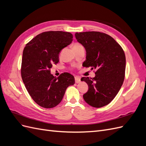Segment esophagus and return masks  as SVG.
Wrapping results in <instances>:
<instances>
[{
	"mask_svg": "<svg viewBox=\"0 0 146 146\" xmlns=\"http://www.w3.org/2000/svg\"><path fill=\"white\" fill-rule=\"evenodd\" d=\"M75 82H76V83H78L80 82V78L79 77H75Z\"/></svg>",
	"mask_w": 146,
	"mask_h": 146,
	"instance_id": "1",
	"label": "esophagus"
}]
</instances>
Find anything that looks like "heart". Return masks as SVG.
<instances>
[{
  "label": "heart",
  "mask_w": 146,
  "mask_h": 146,
  "mask_svg": "<svg viewBox=\"0 0 146 146\" xmlns=\"http://www.w3.org/2000/svg\"><path fill=\"white\" fill-rule=\"evenodd\" d=\"M79 46H82L80 43H78V42H75L74 44H73V46H72V48H74V47H79ZM61 53H62V52H61L60 53V54H59V56H61Z\"/></svg>",
  "instance_id": "1"
}]
</instances>
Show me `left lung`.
<instances>
[{
  "instance_id": "obj_1",
  "label": "left lung",
  "mask_w": 146,
  "mask_h": 146,
  "mask_svg": "<svg viewBox=\"0 0 146 146\" xmlns=\"http://www.w3.org/2000/svg\"><path fill=\"white\" fill-rule=\"evenodd\" d=\"M75 36L86 52L83 66L96 70L94 78L82 77L89 87L83 97L92 107L108 105L120 90L125 78V55L122 48L110 35L99 32L76 33Z\"/></svg>"
}]
</instances>
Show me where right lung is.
<instances>
[{
	"mask_svg": "<svg viewBox=\"0 0 146 146\" xmlns=\"http://www.w3.org/2000/svg\"><path fill=\"white\" fill-rule=\"evenodd\" d=\"M72 35L62 31H49L38 35L24 48L21 77L31 98L46 108H54L62 100L67 88L75 83L71 74L58 77L50 74L52 65L59 61L61 50L73 40Z\"/></svg>",
	"mask_w": 146,
	"mask_h": 146,
	"instance_id": "add662e5",
	"label": "right lung"
}]
</instances>
